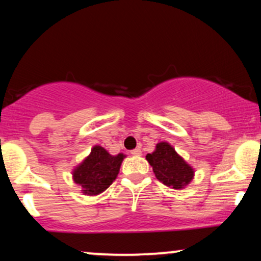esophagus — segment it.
Masks as SVG:
<instances>
[{
	"instance_id": "34e87169",
	"label": "esophagus",
	"mask_w": 261,
	"mask_h": 261,
	"mask_svg": "<svg viewBox=\"0 0 261 261\" xmlns=\"http://www.w3.org/2000/svg\"><path fill=\"white\" fill-rule=\"evenodd\" d=\"M132 155H140L141 154V149L140 148H135L133 151H130Z\"/></svg>"
}]
</instances>
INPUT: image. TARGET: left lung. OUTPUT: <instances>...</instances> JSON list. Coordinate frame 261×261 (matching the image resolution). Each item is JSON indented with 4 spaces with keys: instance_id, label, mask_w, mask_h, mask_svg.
I'll return each mask as SVG.
<instances>
[{
    "instance_id": "1",
    "label": "left lung",
    "mask_w": 261,
    "mask_h": 261,
    "mask_svg": "<svg viewBox=\"0 0 261 261\" xmlns=\"http://www.w3.org/2000/svg\"><path fill=\"white\" fill-rule=\"evenodd\" d=\"M156 179L174 190H183L195 177V170L178 154L167 141L158 142L155 149L146 155Z\"/></svg>"
}]
</instances>
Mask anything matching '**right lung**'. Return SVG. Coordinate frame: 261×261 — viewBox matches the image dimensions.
<instances>
[{
	"label": "right lung",
	"instance_id": "obj_1",
	"mask_svg": "<svg viewBox=\"0 0 261 261\" xmlns=\"http://www.w3.org/2000/svg\"><path fill=\"white\" fill-rule=\"evenodd\" d=\"M126 154L112 155L102 146L95 145L88 156L72 170V179L83 195L97 196L106 191L119 174Z\"/></svg>",
	"mask_w": 261,
	"mask_h": 261
}]
</instances>
